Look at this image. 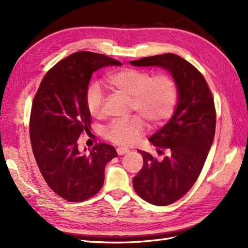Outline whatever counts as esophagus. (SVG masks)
Listing matches in <instances>:
<instances>
[{"label": "esophagus", "mask_w": 248, "mask_h": 248, "mask_svg": "<svg viewBox=\"0 0 248 248\" xmlns=\"http://www.w3.org/2000/svg\"><path fill=\"white\" fill-rule=\"evenodd\" d=\"M116 151H117V154H118L119 155H124V154H127V152H129V149L123 148V147H119V148L116 149Z\"/></svg>", "instance_id": "1"}]
</instances>
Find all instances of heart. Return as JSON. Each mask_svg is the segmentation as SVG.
Here are the masks:
<instances>
[{"label":"heart","instance_id":"1","mask_svg":"<svg viewBox=\"0 0 248 248\" xmlns=\"http://www.w3.org/2000/svg\"><path fill=\"white\" fill-rule=\"evenodd\" d=\"M107 82L117 92L132 98L131 109L154 127L164 124L175 113L179 87L170 75L157 73L152 76L147 70L124 68L108 75ZM85 103L91 116L101 117L104 113V94L99 86L93 85L88 88ZM141 118L133 116L129 119L112 121L105 129V138L120 146L136 144L146 131V124Z\"/></svg>","mask_w":248,"mask_h":248}]
</instances>
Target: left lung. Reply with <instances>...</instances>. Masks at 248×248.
Returning a JSON list of instances; mask_svg holds the SVG:
<instances>
[{"mask_svg": "<svg viewBox=\"0 0 248 248\" xmlns=\"http://www.w3.org/2000/svg\"><path fill=\"white\" fill-rule=\"evenodd\" d=\"M134 66H160L168 70L179 87V101L171 119L150 136L157 161L139 150L144 165L133 178L136 194L155 205H168L184 196L196 182L213 143L217 124L214 100L203 76L181 56L166 53L131 61Z\"/></svg>", "mask_w": 248, "mask_h": 248, "instance_id": "obj_1", "label": "left lung"}]
</instances>
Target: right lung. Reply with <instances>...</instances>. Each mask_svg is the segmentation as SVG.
<instances>
[{"label":"right lung","mask_w":248,"mask_h":248,"mask_svg":"<svg viewBox=\"0 0 248 248\" xmlns=\"http://www.w3.org/2000/svg\"><path fill=\"white\" fill-rule=\"evenodd\" d=\"M108 65L121 62L88 51L67 56L46 73L31 104L30 138L37 165L52 191L71 202L94 196L103 186L105 165L117 156L105 143L88 154L78 146L92 124L85 103L88 83L94 71Z\"/></svg>","instance_id":"obj_1"}]
</instances>
